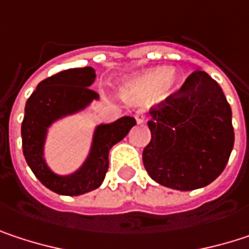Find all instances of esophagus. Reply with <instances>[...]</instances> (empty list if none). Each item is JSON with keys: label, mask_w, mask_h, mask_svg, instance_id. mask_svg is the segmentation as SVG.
Wrapping results in <instances>:
<instances>
[{"label": "esophagus", "mask_w": 249, "mask_h": 249, "mask_svg": "<svg viewBox=\"0 0 249 249\" xmlns=\"http://www.w3.org/2000/svg\"><path fill=\"white\" fill-rule=\"evenodd\" d=\"M134 118H135V121H137L138 124L145 123V114H144V112H137V114L134 115Z\"/></svg>", "instance_id": "esophagus-1"}]
</instances>
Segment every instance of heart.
<instances>
[{
    "label": "heart",
    "mask_w": 249,
    "mask_h": 249,
    "mask_svg": "<svg viewBox=\"0 0 249 249\" xmlns=\"http://www.w3.org/2000/svg\"><path fill=\"white\" fill-rule=\"evenodd\" d=\"M181 79L173 68L148 69L132 76L124 83L121 93L128 102L144 104L150 99L164 102L180 89Z\"/></svg>",
    "instance_id": "1"
}]
</instances>
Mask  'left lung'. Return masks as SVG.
<instances>
[{"mask_svg": "<svg viewBox=\"0 0 249 249\" xmlns=\"http://www.w3.org/2000/svg\"><path fill=\"white\" fill-rule=\"evenodd\" d=\"M150 115L151 141L142 163L154 181L187 192L208 186L224 172L235 140L232 111L206 72L192 73Z\"/></svg>", "mask_w": 249, "mask_h": 249, "instance_id": "obj_1", "label": "left lung"}]
</instances>
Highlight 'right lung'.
Instances as JSON below:
<instances>
[{"mask_svg":"<svg viewBox=\"0 0 249 249\" xmlns=\"http://www.w3.org/2000/svg\"><path fill=\"white\" fill-rule=\"evenodd\" d=\"M93 68H76L41 80L27 99L21 124L23 153L34 176L52 192L79 196L98 189L108 172L109 150L137 124L132 117H123L112 124L98 125L83 164L71 174L54 173L46 163L44 144L53 123L89 107L99 95L89 86L95 82Z\"/></svg>","mask_w":249,"mask_h":249,"instance_id":"right-lung-1","label":"right lung"}]
</instances>
